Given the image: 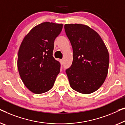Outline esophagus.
<instances>
[{
    "label": "esophagus",
    "mask_w": 125,
    "mask_h": 125,
    "mask_svg": "<svg viewBox=\"0 0 125 125\" xmlns=\"http://www.w3.org/2000/svg\"><path fill=\"white\" fill-rule=\"evenodd\" d=\"M60 63L61 65H63V59H60Z\"/></svg>",
    "instance_id": "esophagus-1"
}]
</instances>
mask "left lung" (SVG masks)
Masks as SVG:
<instances>
[{"label":"left lung","instance_id":"left-lung-1","mask_svg":"<svg viewBox=\"0 0 125 125\" xmlns=\"http://www.w3.org/2000/svg\"><path fill=\"white\" fill-rule=\"evenodd\" d=\"M64 30L73 49V61L66 72L71 87L88 94L95 92L107 77L109 57L99 35L88 26L66 24Z\"/></svg>","mask_w":125,"mask_h":125}]
</instances>
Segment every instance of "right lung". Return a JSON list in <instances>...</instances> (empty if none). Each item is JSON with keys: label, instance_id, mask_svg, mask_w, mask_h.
Segmentation results:
<instances>
[{"label": "right lung", "instance_id": "add662e5", "mask_svg": "<svg viewBox=\"0 0 125 125\" xmlns=\"http://www.w3.org/2000/svg\"><path fill=\"white\" fill-rule=\"evenodd\" d=\"M63 28L62 23L43 22L26 35L18 53L17 67L22 81L35 94L52 88L61 64L53 56L54 42Z\"/></svg>", "mask_w": 125, "mask_h": 125}]
</instances>
